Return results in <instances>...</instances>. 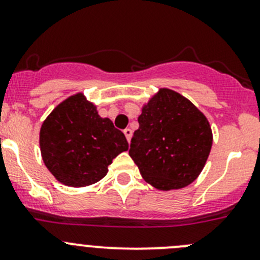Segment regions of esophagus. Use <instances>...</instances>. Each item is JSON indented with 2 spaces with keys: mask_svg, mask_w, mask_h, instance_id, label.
I'll list each match as a JSON object with an SVG mask.
<instances>
[{
  "mask_svg": "<svg viewBox=\"0 0 260 260\" xmlns=\"http://www.w3.org/2000/svg\"><path fill=\"white\" fill-rule=\"evenodd\" d=\"M123 132H124V136H125V138H127V141L129 142L131 138H132V129H129V128H125Z\"/></svg>",
  "mask_w": 260,
  "mask_h": 260,
  "instance_id": "34e87169",
  "label": "esophagus"
}]
</instances>
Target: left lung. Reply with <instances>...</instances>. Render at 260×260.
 <instances>
[{
	"label": "left lung",
	"mask_w": 260,
	"mask_h": 260,
	"mask_svg": "<svg viewBox=\"0 0 260 260\" xmlns=\"http://www.w3.org/2000/svg\"><path fill=\"white\" fill-rule=\"evenodd\" d=\"M129 156L149 185L169 191L190 185L203 171L212 133L206 117L188 99L170 89L143 107Z\"/></svg>",
	"instance_id": "obj_1"
}]
</instances>
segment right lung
Segmentation results:
<instances>
[{
    "instance_id": "1",
    "label": "right lung",
    "mask_w": 260,
    "mask_h": 260,
    "mask_svg": "<svg viewBox=\"0 0 260 260\" xmlns=\"http://www.w3.org/2000/svg\"><path fill=\"white\" fill-rule=\"evenodd\" d=\"M40 148L44 164L61 183L83 187L103 179L108 166L127 151L124 135L102 118L83 94L60 103L43 123Z\"/></svg>"
}]
</instances>
